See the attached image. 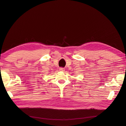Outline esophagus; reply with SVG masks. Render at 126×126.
Wrapping results in <instances>:
<instances>
[{
	"mask_svg": "<svg viewBox=\"0 0 126 126\" xmlns=\"http://www.w3.org/2000/svg\"><path fill=\"white\" fill-rule=\"evenodd\" d=\"M59 70L60 71H64L65 70V69L64 68H62V67H61L59 68Z\"/></svg>",
	"mask_w": 126,
	"mask_h": 126,
	"instance_id": "esophagus-1",
	"label": "esophagus"
}]
</instances>
